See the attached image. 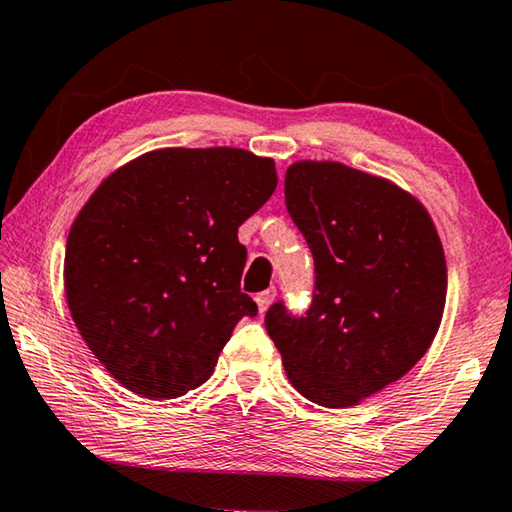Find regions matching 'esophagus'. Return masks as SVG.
<instances>
[{
	"label": "esophagus",
	"instance_id": "esophagus-1",
	"mask_svg": "<svg viewBox=\"0 0 512 512\" xmlns=\"http://www.w3.org/2000/svg\"><path fill=\"white\" fill-rule=\"evenodd\" d=\"M273 300H275V289H266L262 293H257L255 302H257V307H259V314H266L268 307L273 305Z\"/></svg>",
	"mask_w": 512,
	"mask_h": 512
}]
</instances>
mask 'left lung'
Returning a JSON list of instances; mask_svg holds the SVG:
<instances>
[{
  "label": "left lung",
  "instance_id": "left-lung-1",
  "mask_svg": "<svg viewBox=\"0 0 512 512\" xmlns=\"http://www.w3.org/2000/svg\"><path fill=\"white\" fill-rule=\"evenodd\" d=\"M284 198L314 255L316 289L302 318L282 302L268 309V336L302 397L348 409L404 377L436 339L443 244L418 198L343 162H293Z\"/></svg>",
  "mask_w": 512,
  "mask_h": 512
}]
</instances>
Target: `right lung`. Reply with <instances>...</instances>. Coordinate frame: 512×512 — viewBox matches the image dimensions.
<instances>
[{"label":"right lung","instance_id":"1","mask_svg":"<svg viewBox=\"0 0 512 512\" xmlns=\"http://www.w3.org/2000/svg\"><path fill=\"white\" fill-rule=\"evenodd\" d=\"M277 187L246 149H158L94 189L72 223L65 296L74 325L121 386L173 400L205 384L253 298L237 230Z\"/></svg>","mask_w":512,"mask_h":512}]
</instances>
